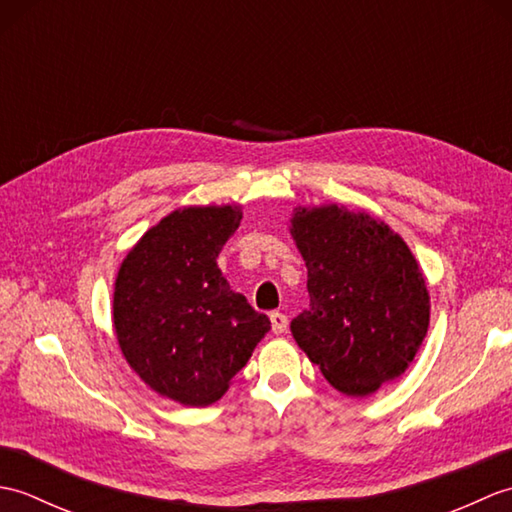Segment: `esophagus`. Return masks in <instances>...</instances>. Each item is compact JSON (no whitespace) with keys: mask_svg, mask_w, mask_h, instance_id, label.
Wrapping results in <instances>:
<instances>
[{"mask_svg":"<svg viewBox=\"0 0 512 512\" xmlns=\"http://www.w3.org/2000/svg\"><path fill=\"white\" fill-rule=\"evenodd\" d=\"M270 325H273L275 334H284L288 328V317L284 312H273L270 314Z\"/></svg>","mask_w":512,"mask_h":512,"instance_id":"obj_1","label":"esophagus"}]
</instances>
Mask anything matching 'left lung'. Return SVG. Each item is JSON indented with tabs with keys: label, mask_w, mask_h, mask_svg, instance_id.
<instances>
[{
	"label": "left lung",
	"mask_w": 512,
	"mask_h": 512,
	"mask_svg": "<svg viewBox=\"0 0 512 512\" xmlns=\"http://www.w3.org/2000/svg\"><path fill=\"white\" fill-rule=\"evenodd\" d=\"M290 235L308 268L310 308L292 319L297 345L347 396L405 374L429 330V290L398 233L365 211L299 206Z\"/></svg>",
	"instance_id": "obj_1"
}]
</instances>
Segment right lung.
<instances>
[{
	"label": "right lung",
	"instance_id": "add662e5",
	"mask_svg": "<svg viewBox=\"0 0 512 512\" xmlns=\"http://www.w3.org/2000/svg\"><path fill=\"white\" fill-rule=\"evenodd\" d=\"M239 206H184L129 250L114 284V330L129 367L156 394L209 407L270 330L217 268Z\"/></svg>",
	"mask_w": 512,
	"mask_h": 512
}]
</instances>
